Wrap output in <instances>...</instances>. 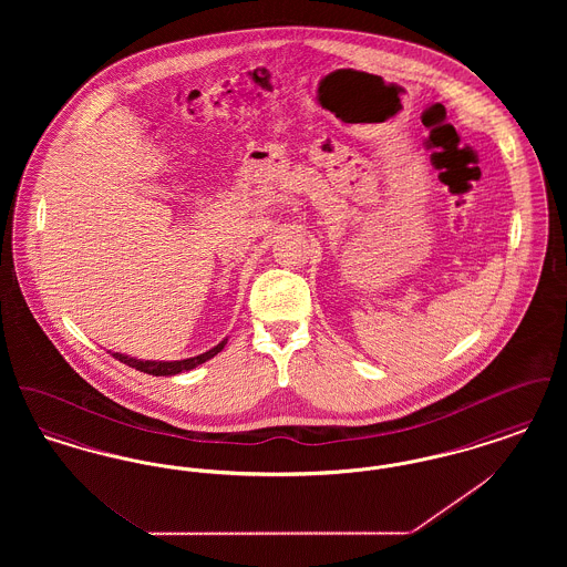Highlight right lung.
<instances>
[{"label":"right lung","instance_id":"1","mask_svg":"<svg viewBox=\"0 0 567 567\" xmlns=\"http://www.w3.org/2000/svg\"><path fill=\"white\" fill-rule=\"evenodd\" d=\"M225 344H227V338H225L223 342H218L215 349L202 352V354H197V357L181 359V361H144V359H134V357H130V354H121V352H112V357L118 359L121 363L130 365V368H135V370L144 372V374H153V377H176V374H181V372H189L193 368L206 363L208 359H213L215 354L223 351Z\"/></svg>","mask_w":567,"mask_h":567}]
</instances>
